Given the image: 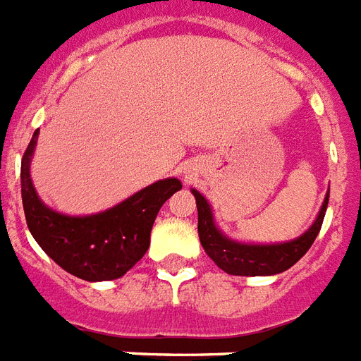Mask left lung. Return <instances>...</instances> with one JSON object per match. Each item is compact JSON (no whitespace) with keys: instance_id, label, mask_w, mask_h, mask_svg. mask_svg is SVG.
Listing matches in <instances>:
<instances>
[{"instance_id":"obj_1","label":"left lung","mask_w":361,"mask_h":361,"mask_svg":"<svg viewBox=\"0 0 361 361\" xmlns=\"http://www.w3.org/2000/svg\"><path fill=\"white\" fill-rule=\"evenodd\" d=\"M190 192L196 198L198 237L202 247L216 267H221L222 271L233 276H272L291 269L310 250L315 237L319 235L330 198V187H328L323 206L312 226L302 235L283 243H243L228 237L216 226L215 215L206 196L196 189H190Z\"/></svg>"}]
</instances>
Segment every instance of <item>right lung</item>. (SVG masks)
Segmentation results:
<instances>
[{
    "label": "right lung",
    "instance_id": "1",
    "mask_svg": "<svg viewBox=\"0 0 361 361\" xmlns=\"http://www.w3.org/2000/svg\"><path fill=\"white\" fill-rule=\"evenodd\" d=\"M33 133L22 159V202L29 231L59 267L87 282L124 276L150 247V231L161 206L181 189L178 178H165L137 190L109 209L92 215H66L46 206L31 180L37 148Z\"/></svg>",
    "mask_w": 361,
    "mask_h": 361
}]
</instances>
